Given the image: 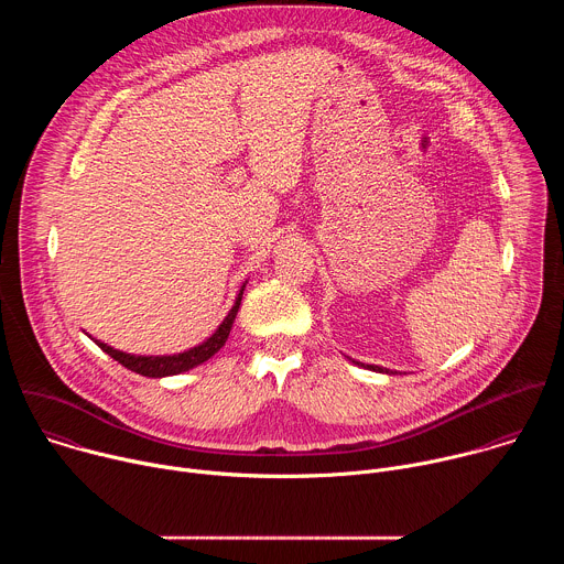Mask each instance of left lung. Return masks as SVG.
I'll return each mask as SVG.
<instances>
[{
  "label": "left lung",
  "instance_id": "8db88e82",
  "mask_svg": "<svg viewBox=\"0 0 564 564\" xmlns=\"http://www.w3.org/2000/svg\"><path fill=\"white\" fill-rule=\"evenodd\" d=\"M361 366H364V364H361ZM368 368H370V370H379V372H388V370H383V368H379V366H368ZM388 375H390V372H388Z\"/></svg>",
  "mask_w": 564,
  "mask_h": 564
}]
</instances>
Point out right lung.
Wrapping results in <instances>:
<instances>
[{
    "mask_svg": "<svg viewBox=\"0 0 564 564\" xmlns=\"http://www.w3.org/2000/svg\"><path fill=\"white\" fill-rule=\"evenodd\" d=\"M246 288V285H243ZM243 288H240L238 296H236V303L234 307L229 310V314L225 316L223 324L218 326V330L207 339L203 341L200 346L187 350V352H181V355H170V357H135V355H127V352H120L102 341H96L109 357H113L118 364H122L124 368L142 375V377H170V375H178V372H187L196 366H200L203 361H207L209 357H214L227 341L229 337V330H231V324L236 318V312H238V305H240V296H243Z\"/></svg>",
    "mask_w": 564,
    "mask_h": 564,
    "instance_id": "add662e5",
    "label": "right lung"
}]
</instances>
